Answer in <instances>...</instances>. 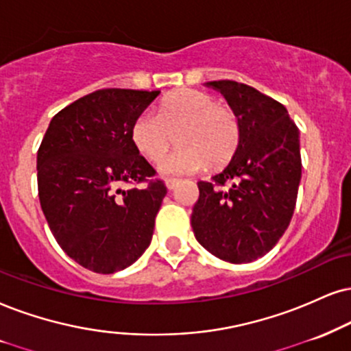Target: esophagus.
<instances>
[{
	"label": "esophagus",
	"mask_w": 351,
	"mask_h": 351,
	"mask_svg": "<svg viewBox=\"0 0 351 351\" xmlns=\"http://www.w3.org/2000/svg\"><path fill=\"white\" fill-rule=\"evenodd\" d=\"M177 184H179V179H166V187L169 190H174Z\"/></svg>",
	"instance_id": "34e87169"
}]
</instances>
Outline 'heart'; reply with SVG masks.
I'll list each match as a JSON object with an SVG mask.
<instances>
[{"label":"heart","instance_id":"heart-1","mask_svg":"<svg viewBox=\"0 0 351 351\" xmlns=\"http://www.w3.org/2000/svg\"><path fill=\"white\" fill-rule=\"evenodd\" d=\"M176 133L180 148L159 166L166 176L190 174L206 164L228 162L239 145L241 125L234 110L210 94L180 89L159 102L158 115L145 112L130 130L135 148L151 162H159L167 154Z\"/></svg>","mask_w":351,"mask_h":351}]
</instances>
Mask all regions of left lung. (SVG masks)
Wrapping results in <instances>:
<instances>
[{
    "instance_id": "1",
    "label": "left lung",
    "mask_w": 351,
    "mask_h": 351,
    "mask_svg": "<svg viewBox=\"0 0 351 351\" xmlns=\"http://www.w3.org/2000/svg\"><path fill=\"white\" fill-rule=\"evenodd\" d=\"M206 86L234 110L241 138L228 166L211 182H198L192 228L215 257L247 263L274 249L291 221L301 180L300 130L285 106L247 84ZM226 182L232 185L223 189Z\"/></svg>"
}]
</instances>
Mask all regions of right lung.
Here are the masks:
<instances>
[{"label": "right lung", "mask_w": 351, "mask_h": 351, "mask_svg": "<svg viewBox=\"0 0 351 351\" xmlns=\"http://www.w3.org/2000/svg\"><path fill=\"white\" fill-rule=\"evenodd\" d=\"M161 90L99 89L60 110L37 153L38 198L66 255L115 274L148 249L167 189L133 145L130 130Z\"/></svg>", "instance_id": "right-lung-1"}]
</instances>
